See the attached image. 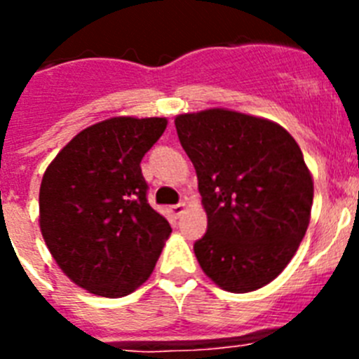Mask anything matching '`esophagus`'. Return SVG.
Wrapping results in <instances>:
<instances>
[{"label": "esophagus", "instance_id": "34e87169", "mask_svg": "<svg viewBox=\"0 0 359 359\" xmlns=\"http://www.w3.org/2000/svg\"><path fill=\"white\" fill-rule=\"evenodd\" d=\"M185 208H187V205L182 201V203H177V205H172V207H170V212H172V214L177 217V215L183 214V210H185Z\"/></svg>", "mask_w": 359, "mask_h": 359}]
</instances>
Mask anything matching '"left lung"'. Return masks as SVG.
<instances>
[{"mask_svg": "<svg viewBox=\"0 0 359 359\" xmlns=\"http://www.w3.org/2000/svg\"><path fill=\"white\" fill-rule=\"evenodd\" d=\"M174 123L208 217L194 243L199 266L230 293L266 286L309 224L313 180L302 151L284 128L236 111L180 115Z\"/></svg>", "mask_w": 359, "mask_h": 359, "instance_id": "left-lung-1", "label": "left lung"}]
</instances>
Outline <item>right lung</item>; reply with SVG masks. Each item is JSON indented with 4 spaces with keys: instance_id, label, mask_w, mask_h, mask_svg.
<instances>
[{
    "instance_id": "obj_1",
    "label": "right lung",
    "mask_w": 359,
    "mask_h": 359,
    "mask_svg": "<svg viewBox=\"0 0 359 359\" xmlns=\"http://www.w3.org/2000/svg\"><path fill=\"white\" fill-rule=\"evenodd\" d=\"M165 128V118L104 120L79 133L44 172V243L59 268L90 293L126 297L156 266L170 224L149 205L140 163Z\"/></svg>"
}]
</instances>
